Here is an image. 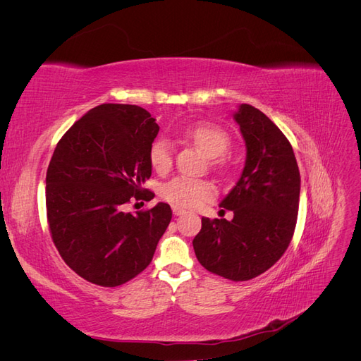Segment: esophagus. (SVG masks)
<instances>
[{
	"label": "esophagus",
	"instance_id": "esophagus-1",
	"mask_svg": "<svg viewBox=\"0 0 361 361\" xmlns=\"http://www.w3.org/2000/svg\"><path fill=\"white\" fill-rule=\"evenodd\" d=\"M171 209H173V214H174V215H183L185 212H187L185 209H182V207H178V206H173Z\"/></svg>",
	"mask_w": 361,
	"mask_h": 361
}]
</instances>
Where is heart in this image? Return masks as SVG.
Listing matches in <instances>:
<instances>
[{
  "label": "heart",
  "instance_id": "b5f03b06",
  "mask_svg": "<svg viewBox=\"0 0 361 361\" xmlns=\"http://www.w3.org/2000/svg\"><path fill=\"white\" fill-rule=\"evenodd\" d=\"M185 135L209 158L223 155L231 145V138H228L226 130L212 123L188 126L185 129ZM149 159L155 171L161 174L167 173L173 164V149L170 141L166 138H158L150 146ZM214 195V185L209 180L197 178L176 176L161 187V197L178 207H195L206 200H211Z\"/></svg>",
  "mask_w": 361,
  "mask_h": 361
}]
</instances>
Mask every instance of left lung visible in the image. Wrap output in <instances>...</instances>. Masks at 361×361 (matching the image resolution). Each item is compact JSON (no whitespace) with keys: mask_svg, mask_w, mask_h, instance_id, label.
<instances>
[{"mask_svg":"<svg viewBox=\"0 0 361 361\" xmlns=\"http://www.w3.org/2000/svg\"><path fill=\"white\" fill-rule=\"evenodd\" d=\"M233 118L247 149L241 178L220 203L233 218H202L192 247L207 271L244 281L269 269L289 247L301 178L288 138L264 113L241 104Z\"/></svg>","mask_w":361,"mask_h":361,"instance_id":"left-lung-1","label":"left lung"}]
</instances>
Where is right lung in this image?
Segmentation results:
<instances>
[{
    "label": "right lung",
    "instance_id": "add662e5",
    "mask_svg": "<svg viewBox=\"0 0 361 361\" xmlns=\"http://www.w3.org/2000/svg\"><path fill=\"white\" fill-rule=\"evenodd\" d=\"M159 126L145 108L102 104L61 137L47 171L52 241L76 274L114 288L145 271L171 220L159 202L135 215L130 199H152L149 150ZM155 195V194H154Z\"/></svg>",
    "mask_w": 361,
    "mask_h": 361
}]
</instances>
